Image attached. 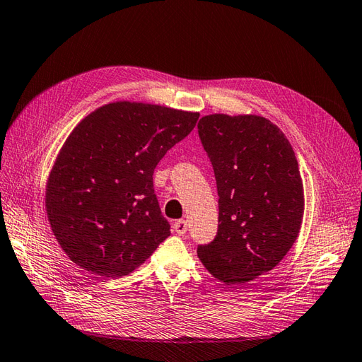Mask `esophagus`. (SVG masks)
I'll list each match as a JSON object with an SVG mask.
<instances>
[{
	"label": "esophagus",
	"mask_w": 362,
	"mask_h": 362,
	"mask_svg": "<svg viewBox=\"0 0 362 362\" xmlns=\"http://www.w3.org/2000/svg\"><path fill=\"white\" fill-rule=\"evenodd\" d=\"M174 230L175 233H177L179 235H183V234H187V230H188V223H187V220H177L174 223Z\"/></svg>",
	"instance_id": "obj_1"
}]
</instances>
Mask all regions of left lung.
<instances>
[{
    "mask_svg": "<svg viewBox=\"0 0 362 362\" xmlns=\"http://www.w3.org/2000/svg\"><path fill=\"white\" fill-rule=\"evenodd\" d=\"M197 128L218 192L217 235L197 255L225 284L252 281L272 271L300 234L298 162L284 133L263 116L208 115Z\"/></svg>",
    "mask_w": 362,
    "mask_h": 362,
    "instance_id": "8db88e82",
    "label": "left lung"
}]
</instances>
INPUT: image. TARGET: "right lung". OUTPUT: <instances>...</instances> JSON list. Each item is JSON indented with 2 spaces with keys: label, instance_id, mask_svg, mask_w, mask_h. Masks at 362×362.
Wrapping results in <instances>:
<instances>
[{
  "label": "right lung",
  "instance_id": "1",
  "mask_svg": "<svg viewBox=\"0 0 362 362\" xmlns=\"http://www.w3.org/2000/svg\"><path fill=\"white\" fill-rule=\"evenodd\" d=\"M199 113L117 100L91 111L64 142L45 185V211L62 251L95 275L137 269L168 237L153 188L166 151Z\"/></svg>",
  "mask_w": 362,
  "mask_h": 362
}]
</instances>
